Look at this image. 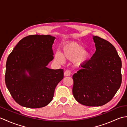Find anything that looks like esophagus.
<instances>
[{
    "mask_svg": "<svg viewBox=\"0 0 127 127\" xmlns=\"http://www.w3.org/2000/svg\"><path fill=\"white\" fill-rule=\"evenodd\" d=\"M70 74H71V72L69 70H66L64 73V76H70Z\"/></svg>",
    "mask_w": 127,
    "mask_h": 127,
    "instance_id": "34e87169",
    "label": "esophagus"
}]
</instances>
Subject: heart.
I'll return each mask as SVG.
<instances>
[{
	"label": "heart",
	"instance_id": "heart-1",
	"mask_svg": "<svg viewBox=\"0 0 127 127\" xmlns=\"http://www.w3.org/2000/svg\"><path fill=\"white\" fill-rule=\"evenodd\" d=\"M90 52L85 51L82 46L76 42H71L64 46L62 55L56 53L55 59L59 63H63L64 59L74 61L75 67L81 68L90 60Z\"/></svg>",
	"mask_w": 127,
	"mask_h": 127
}]
</instances>
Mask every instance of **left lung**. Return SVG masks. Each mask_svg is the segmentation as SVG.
<instances>
[{"label":"left lung","instance_id":"8db88e82","mask_svg":"<svg viewBox=\"0 0 127 127\" xmlns=\"http://www.w3.org/2000/svg\"><path fill=\"white\" fill-rule=\"evenodd\" d=\"M93 39L96 51L72 76V93L80 104L100 106L111 100L120 87L122 62L111 43L96 36Z\"/></svg>","mask_w":127,"mask_h":127}]
</instances>
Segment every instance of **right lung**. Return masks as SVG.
Wrapping results in <instances>:
<instances>
[{
    "instance_id": "right-lung-1",
    "label": "right lung",
    "mask_w": 127,
    "mask_h": 127,
    "mask_svg": "<svg viewBox=\"0 0 127 127\" xmlns=\"http://www.w3.org/2000/svg\"><path fill=\"white\" fill-rule=\"evenodd\" d=\"M51 35L24 37L8 56L5 81L16 102L28 108H40L52 101L55 88L63 79V70L47 65L53 59Z\"/></svg>"
}]
</instances>
